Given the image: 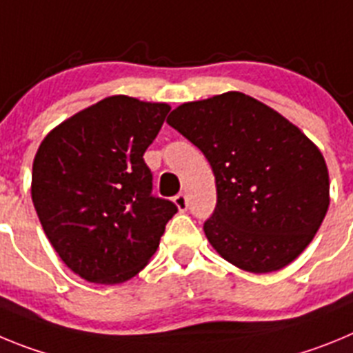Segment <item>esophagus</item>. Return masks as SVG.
Here are the masks:
<instances>
[{
    "label": "esophagus",
    "mask_w": 353,
    "mask_h": 353,
    "mask_svg": "<svg viewBox=\"0 0 353 353\" xmlns=\"http://www.w3.org/2000/svg\"><path fill=\"white\" fill-rule=\"evenodd\" d=\"M174 205L179 207L180 212H185L187 207H189V201H187V196L182 194V192H180V194L174 196Z\"/></svg>",
    "instance_id": "34e87169"
}]
</instances>
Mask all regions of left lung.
Instances as JSON below:
<instances>
[{"label": "left lung", "mask_w": 353, "mask_h": 353, "mask_svg": "<svg viewBox=\"0 0 353 353\" xmlns=\"http://www.w3.org/2000/svg\"><path fill=\"white\" fill-rule=\"evenodd\" d=\"M168 123L210 162L217 205L203 230L224 260L267 274L310 245L329 208V171L299 127L240 92L179 105Z\"/></svg>", "instance_id": "left-lung-1"}]
</instances>
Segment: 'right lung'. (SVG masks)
I'll use <instances>...</instances> for the list:
<instances>
[{"instance_id":"add662e5","label":"right lung","mask_w":353,"mask_h":353,"mask_svg":"<svg viewBox=\"0 0 353 353\" xmlns=\"http://www.w3.org/2000/svg\"><path fill=\"white\" fill-rule=\"evenodd\" d=\"M170 105L113 95L52 129L33 161L31 199L49 242L90 283L118 285L159 248L170 199L152 194L143 154Z\"/></svg>"}]
</instances>
